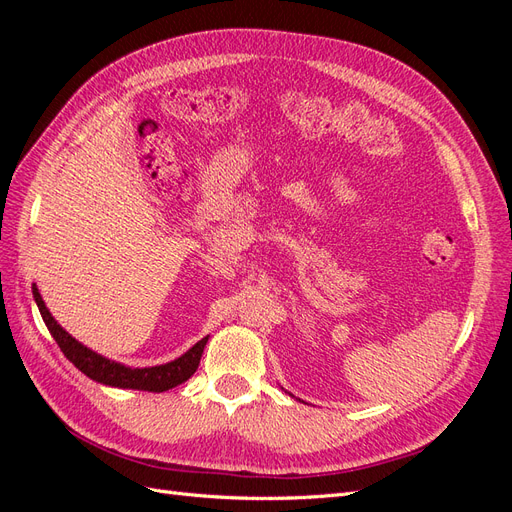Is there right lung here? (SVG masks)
Listing matches in <instances>:
<instances>
[{
  "instance_id": "right-lung-1",
  "label": "right lung",
  "mask_w": 512,
  "mask_h": 512,
  "mask_svg": "<svg viewBox=\"0 0 512 512\" xmlns=\"http://www.w3.org/2000/svg\"><path fill=\"white\" fill-rule=\"evenodd\" d=\"M32 292H34V299L38 303V309H40L46 329L51 331L57 346L61 348V352L66 354V359L76 369H81L87 378L96 380L100 384L119 386V389L164 393L168 389H175L177 384L185 382L194 374V371L198 369L200 356H203V350L207 346L209 337H203L198 344H194L188 352L181 354L179 359H175V361H170L166 365H156V367H136V369H132V367H126V365L106 359V356H102L94 350H89L81 342H76V339L68 331L59 327L57 320L51 316L49 309H46L36 284L32 286Z\"/></svg>"
}]
</instances>
